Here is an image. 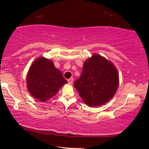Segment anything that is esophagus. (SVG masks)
Instances as JSON below:
<instances>
[{"label": "esophagus", "instance_id": "34e87169", "mask_svg": "<svg viewBox=\"0 0 149 149\" xmlns=\"http://www.w3.org/2000/svg\"><path fill=\"white\" fill-rule=\"evenodd\" d=\"M73 81V78H69V79H68V83H69V84H72Z\"/></svg>", "mask_w": 149, "mask_h": 149}]
</instances>
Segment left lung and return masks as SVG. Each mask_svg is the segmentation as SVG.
<instances>
[{
    "label": "left lung",
    "instance_id": "8db88e82",
    "mask_svg": "<svg viewBox=\"0 0 149 149\" xmlns=\"http://www.w3.org/2000/svg\"><path fill=\"white\" fill-rule=\"evenodd\" d=\"M118 83V73L114 65L102 56L94 54L85 62L74 87L87 105L95 107L107 103L114 96Z\"/></svg>",
    "mask_w": 149,
    "mask_h": 149
}]
</instances>
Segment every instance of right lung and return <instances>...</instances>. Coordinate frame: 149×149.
<instances>
[{
	"label": "right lung",
	"instance_id": "obj_1",
	"mask_svg": "<svg viewBox=\"0 0 149 149\" xmlns=\"http://www.w3.org/2000/svg\"><path fill=\"white\" fill-rule=\"evenodd\" d=\"M26 83L31 95L44 102L54 97L67 81L52 61L40 57L31 66Z\"/></svg>",
	"mask_w": 149,
	"mask_h": 149
}]
</instances>
